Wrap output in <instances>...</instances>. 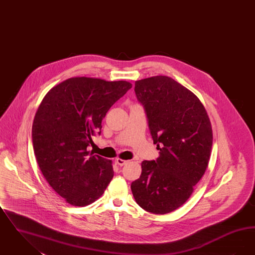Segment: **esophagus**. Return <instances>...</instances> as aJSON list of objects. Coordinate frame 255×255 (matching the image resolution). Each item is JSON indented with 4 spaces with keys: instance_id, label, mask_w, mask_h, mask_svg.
I'll return each instance as SVG.
<instances>
[{
    "instance_id": "34e87169",
    "label": "esophagus",
    "mask_w": 255,
    "mask_h": 255,
    "mask_svg": "<svg viewBox=\"0 0 255 255\" xmlns=\"http://www.w3.org/2000/svg\"><path fill=\"white\" fill-rule=\"evenodd\" d=\"M116 162L120 165V166H123L125 165L126 163H128V160H125V159H122V158H118L116 159Z\"/></svg>"
}]
</instances>
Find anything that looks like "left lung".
I'll list each match as a JSON object with an SVG mask.
<instances>
[{
	"label": "left lung",
	"instance_id": "left-lung-1",
	"mask_svg": "<svg viewBox=\"0 0 255 255\" xmlns=\"http://www.w3.org/2000/svg\"><path fill=\"white\" fill-rule=\"evenodd\" d=\"M134 92L145 108L159 157L141 162V175L131 189L144 210L166 214L189 199L206 172L213 139L211 122L201 100L169 76L137 80Z\"/></svg>",
	"mask_w": 255,
	"mask_h": 255
}]
</instances>
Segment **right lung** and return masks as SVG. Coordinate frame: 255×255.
I'll return each mask as SVG.
<instances>
[{"instance_id":"obj_1","label":"right lung","mask_w":255,"mask_h":255,"mask_svg":"<svg viewBox=\"0 0 255 255\" xmlns=\"http://www.w3.org/2000/svg\"><path fill=\"white\" fill-rule=\"evenodd\" d=\"M132 84L77 76L50 89L32 123L37 163L51 188L68 204L86 206L96 202L114 177L113 161L93 156L87 147L101 133L110 108Z\"/></svg>"}]
</instances>
